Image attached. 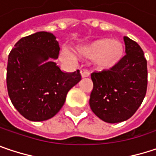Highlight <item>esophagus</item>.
Listing matches in <instances>:
<instances>
[{
    "instance_id": "34e87169",
    "label": "esophagus",
    "mask_w": 156,
    "mask_h": 156,
    "mask_svg": "<svg viewBox=\"0 0 156 156\" xmlns=\"http://www.w3.org/2000/svg\"><path fill=\"white\" fill-rule=\"evenodd\" d=\"M80 73H81L82 78H86V77H88V76L90 75L89 71H88L87 69H80Z\"/></svg>"
}]
</instances>
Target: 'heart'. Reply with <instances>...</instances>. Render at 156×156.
<instances>
[{
  "instance_id": "1",
  "label": "heart",
  "mask_w": 156,
  "mask_h": 156,
  "mask_svg": "<svg viewBox=\"0 0 156 156\" xmlns=\"http://www.w3.org/2000/svg\"><path fill=\"white\" fill-rule=\"evenodd\" d=\"M76 55L83 59H93L94 66L99 69H110L117 66L124 55V46L119 40L102 39L76 49ZM65 60L74 61L75 57L64 50Z\"/></svg>"
}]
</instances>
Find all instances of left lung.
<instances>
[{"mask_svg": "<svg viewBox=\"0 0 156 156\" xmlns=\"http://www.w3.org/2000/svg\"><path fill=\"white\" fill-rule=\"evenodd\" d=\"M126 54L117 66L94 71L89 105L93 112L108 123L129 119L141 105L147 88V63L136 42L124 36Z\"/></svg>", "mask_w": 156, "mask_h": 156, "instance_id": "1", "label": "left lung"}]
</instances>
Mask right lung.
<instances>
[{"label": "right lung", "mask_w": 156, "mask_h": 156, "mask_svg": "<svg viewBox=\"0 0 156 156\" xmlns=\"http://www.w3.org/2000/svg\"><path fill=\"white\" fill-rule=\"evenodd\" d=\"M59 52L56 37L42 31L22 37L9 54L8 94L27 120L53 117L63 106L69 90L81 79L78 69L65 73L56 65Z\"/></svg>", "instance_id": "right-lung-1"}]
</instances>
